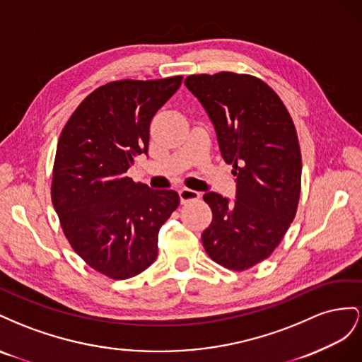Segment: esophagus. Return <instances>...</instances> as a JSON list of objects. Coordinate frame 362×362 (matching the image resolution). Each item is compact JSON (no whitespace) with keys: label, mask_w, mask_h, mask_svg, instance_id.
Segmentation results:
<instances>
[{"label":"esophagus","mask_w":362,"mask_h":362,"mask_svg":"<svg viewBox=\"0 0 362 362\" xmlns=\"http://www.w3.org/2000/svg\"><path fill=\"white\" fill-rule=\"evenodd\" d=\"M200 192L199 191H194V189H188V188H182L179 191V197H180V202L185 204L188 202H194V200H199L200 199Z\"/></svg>","instance_id":"1"}]
</instances>
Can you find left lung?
Returning <instances> with one entry per match:
<instances>
[{"instance_id":"obj_1","label":"left lung","mask_w":362,"mask_h":362,"mask_svg":"<svg viewBox=\"0 0 362 362\" xmlns=\"http://www.w3.org/2000/svg\"><path fill=\"white\" fill-rule=\"evenodd\" d=\"M185 85L209 115L236 175L235 202L203 195L212 209L203 247L216 264L243 272L274 252L296 216L302 154L294 122L276 92L253 76L223 71L189 76Z\"/></svg>"}]
</instances>
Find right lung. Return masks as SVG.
Masks as SVG:
<instances>
[{"instance_id": "1", "label": "right lung", "mask_w": 362, "mask_h": 362, "mask_svg": "<svg viewBox=\"0 0 362 362\" xmlns=\"http://www.w3.org/2000/svg\"><path fill=\"white\" fill-rule=\"evenodd\" d=\"M182 78L110 81L80 103L60 133L51 200L74 252L110 279L154 262L159 229L179 206L175 191H153L126 173L147 154L150 122Z\"/></svg>"}]
</instances>
